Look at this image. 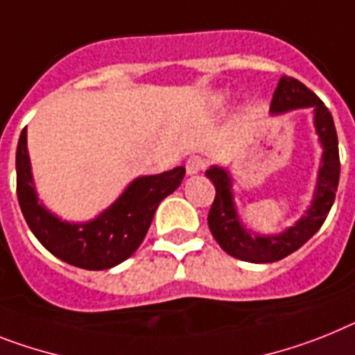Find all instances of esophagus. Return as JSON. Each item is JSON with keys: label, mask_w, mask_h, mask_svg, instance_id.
Listing matches in <instances>:
<instances>
[{"label": "esophagus", "mask_w": 355, "mask_h": 355, "mask_svg": "<svg viewBox=\"0 0 355 355\" xmlns=\"http://www.w3.org/2000/svg\"><path fill=\"white\" fill-rule=\"evenodd\" d=\"M204 160L200 159V157H191V159L187 160L186 162V171L187 175H198V173L204 169Z\"/></svg>", "instance_id": "esophagus-1"}]
</instances>
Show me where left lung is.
<instances>
[{"label": "left lung", "instance_id": "1", "mask_svg": "<svg viewBox=\"0 0 355 355\" xmlns=\"http://www.w3.org/2000/svg\"><path fill=\"white\" fill-rule=\"evenodd\" d=\"M296 108L314 110L315 133L323 146L320 175L315 182L314 200L305 216L297 220L296 225L279 234H252L238 218L233 202V182L229 173L218 166H211L205 177L214 184L216 195L209 209L207 223L211 234L229 256L251 263H272L293 254L303 243L314 236L327 220L330 207L334 204L339 184V150L338 133L329 108L323 101L294 77L284 76L279 79L272 101L270 113H284Z\"/></svg>", "mask_w": 355, "mask_h": 355}]
</instances>
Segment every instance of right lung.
I'll return each mask as SVG.
<instances>
[{"label":"right lung","mask_w":355,"mask_h":355,"mask_svg":"<svg viewBox=\"0 0 355 355\" xmlns=\"http://www.w3.org/2000/svg\"><path fill=\"white\" fill-rule=\"evenodd\" d=\"M186 168L135 178L108 209L92 222L70 223L44 209L35 195L26 128L16 150L17 200L28 227L46 251L73 267L104 270L128 260L144 240L160 202L182 182Z\"/></svg>","instance_id":"add662e5"}]
</instances>
